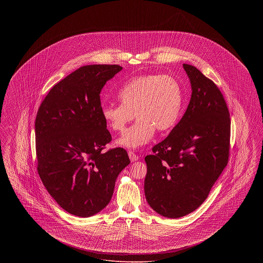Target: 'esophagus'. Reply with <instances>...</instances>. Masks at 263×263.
I'll return each mask as SVG.
<instances>
[{"instance_id": "esophagus-1", "label": "esophagus", "mask_w": 263, "mask_h": 263, "mask_svg": "<svg viewBox=\"0 0 263 263\" xmlns=\"http://www.w3.org/2000/svg\"><path fill=\"white\" fill-rule=\"evenodd\" d=\"M128 155H129V158H130L131 162H136L138 159H139V156L136 155V154H135L133 151H129Z\"/></svg>"}]
</instances>
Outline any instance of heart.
Listing matches in <instances>:
<instances>
[{"mask_svg":"<svg viewBox=\"0 0 263 263\" xmlns=\"http://www.w3.org/2000/svg\"><path fill=\"white\" fill-rule=\"evenodd\" d=\"M121 104H107L102 117L113 131L122 132L135 117L138 121L119 138L117 145L136 149L147 144L155 130L166 132L175 127L182 107V91L174 77L141 76L120 89Z\"/></svg>","mask_w":263,"mask_h":263,"instance_id":"obj_1","label":"heart"}]
</instances>
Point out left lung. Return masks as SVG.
<instances>
[{"label":"left lung","mask_w":263,"mask_h":263,"mask_svg":"<svg viewBox=\"0 0 263 263\" xmlns=\"http://www.w3.org/2000/svg\"><path fill=\"white\" fill-rule=\"evenodd\" d=\"M192 93L187 109L168 136L145 158V195L166 218L196 210L229 162L231 119L225 99L212 80L183 64Z\"/></svg>","instance_id":"obj_1"}]
</instances>
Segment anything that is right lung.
<instances>
[{"label": "right lung", "mask_w": 263, "mask_h": 263, "mask_svg": "<svg viewBox=\"0 0 263 263\" xmlns=\"http://www.w3.org/2000/svg\"><path fill=\"white\" fill-rule=\"evenodd\" d=\"M121 70L119 65L83 66L51 88L38 108V175L53 199L75 216L101 211L130 163L123 148L103 152L112 138L102 117L100 91Z\"/></svg>", "instance_id": "right-lung-1"}]
</instances>
